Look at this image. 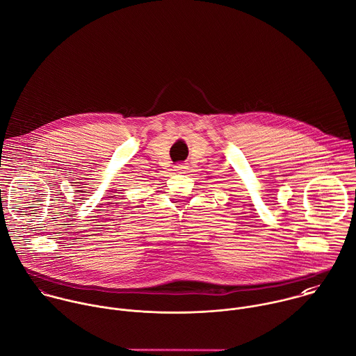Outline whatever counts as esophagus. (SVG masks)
<instances>
[{
  "instance_id": "1",
  "label": "esophagus",
  "mask_w": 356,
  "mask_h": 356,
  "mask_svg": "<svg viewBox=\"0 0 356 356\" xmlns=\"http://www.w3.org/2000/svg\"><path fill=\"white\" fill-rule=\"evenodd\" d=\"M184 169H186V165H184V163H177V165L175 166V170H176V172H180V173H183Z\"/></svg>"
}]
</instances>
